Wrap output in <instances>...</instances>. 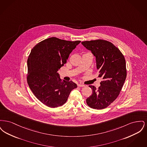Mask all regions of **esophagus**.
Returning <instances> with one entry per match:
<instances>
[{
	"label": "esophagus",
	"instance_id": "esophagus-1",
	"mask_svg": "<svg viewBox=\"0 0 147 147\" xmlns=\"http://www.w3.org/2000/svg\"><path fill=\"white\" fill-rule=\"evenodd\" d=\"M85 86V85L84 84H78V87H83Z\"/></svg>",
	"mask_w": 147,
	"mask_h": 147
}]
</instances>
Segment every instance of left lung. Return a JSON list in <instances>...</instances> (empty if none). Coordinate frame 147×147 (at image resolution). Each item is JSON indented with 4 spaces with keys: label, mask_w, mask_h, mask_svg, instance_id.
I'll return each instance as SVG.
<instances>
[{
    "label": "left lung",
    "mask_w": 147,
    "mask_h": 147,
    "mask_svg": "<svg viewBox=\"0 0 147 147\" xmlns=\"http://www.w3.org/2000/svg\"><path fill=\"white\" fill-rule=\"evenodd\" d=\"M82 43L95 57L98 77L103 80L98 89L89 86L92 94L86 98V104L94 109H105L117 98L122 90L127 76L125 58L117 47L104 40Z\"/></svg>",
    "instance_id": "8db88e82"
}]
</instances>
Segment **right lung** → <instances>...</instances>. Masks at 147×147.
Returning <instances> with one entry per match:
<instances>
[{"label": "right lung", "mask_w": 147, "mask_h": 147, "mask_svg": "<svg viewBox=\"0 0 147 147\" xmlns=\"http://www.w3.org/2000/svg\"><path fill=\"white\" fill-rule=\"evenodd\" d=\"M80 42L53 37L38 43L31 50L28 59V84L35 96L48 107L64 104L71 91L77 88L72 81H62L58 71Z\"/></svg>", "instance_id": "right-lung-1"}]
</instances>
